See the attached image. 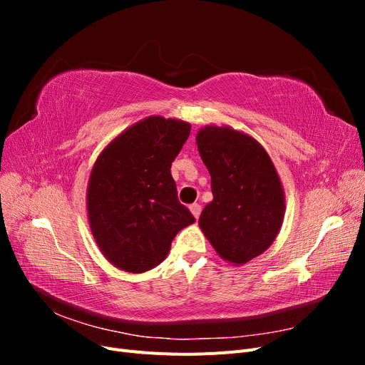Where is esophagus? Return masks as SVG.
Returning a JSON list of instances; mask_svg holds the SVG:
<instances>
[{"label": "esophagus", "mask_w": 365, "mask_h": 365, "mask_svg": "<svg viewBox=\"0 0 365 365\" xmlns=\"http://www.w3.org/2000/svg\"><path fill=\"white\" fill-rule=\"evenodd\" d=\"M189 208H190L192 215L195 216V219L200 217V215H201V205H200V204H192Z\"/></svg>", "instance_id": "esophagus-1"}]
</instances>
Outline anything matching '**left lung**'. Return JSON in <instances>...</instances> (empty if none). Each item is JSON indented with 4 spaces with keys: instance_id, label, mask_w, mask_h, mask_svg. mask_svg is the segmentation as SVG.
I'll return each instance as SVG.
<instances>
[{
    "instance_id": "8db88e82",
    "label": "left lung",
    "mask_w": 365,
    "mask_h": 365,
    "mask_svg": "<svg viewBox=\"0 0 365 365\" xmlns=\"http://www.w3.org/2000/svg\"><path fill=\"white\" fill-rule=\"evenodd\" d=\"M196 145L212 176L213 201L200 228L220 259L244 264L267 251L284 217V190L268 152L245 132L207 125Z\"/></svg>"
}]
</instances>
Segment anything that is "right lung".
<instances>
[{
  "instance_id": "1",
  "label": "right lung",
  "mask_w": 365,
  "mask_h": 365,
  "mask_svg": "<svg viewBox=\"0 0 365 365\" xmlns=\"http://www.w3.org/2000/svg\"><path fill=\"white\" fill-rule=\"evenodd\" d=\"M190 123L150 115L129 126L97 157L86 189L96 244L115 268L146 272L165 259L178 231L195 222L180 204L172 161Z\"/></svg>"
}]
</instances>
